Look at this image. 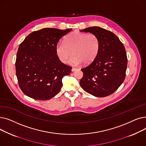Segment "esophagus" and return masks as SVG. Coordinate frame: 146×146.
Here are the masks:
<instances>
[{
  "label": "esophagus",
  "instance_id": "esophagus-1",
  "mask_svg": "<svg viewBox=\"0 0 146 146\" xmlns=\"http://www.w3.org/2000/svg\"><path fill=\"white\" fill-rule=\"evenodd\" d=\"M77 69H78L77 68L73 67V68H72V72H74V71H76V70H77Z\"/></svg>",
  "mask_w": 146,
  "mask_h": 146
}]
</instances>
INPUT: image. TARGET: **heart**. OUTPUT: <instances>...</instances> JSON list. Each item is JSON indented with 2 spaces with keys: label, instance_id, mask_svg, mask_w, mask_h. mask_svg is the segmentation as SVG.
Returning <instances> with one entry per match:
<instances>
[{
  "label": "heart",
  "instance_id": "heart-1",
  "mask_svg": "<svg viewBox=\"0 0 146 146\" xmlns=\"http://www.w3.org/2000/svg\"><path fill=\"white\" fill-rule=\"evenodd\" d=\"M100 40L95 34L74 32L67 35L64 42L56 45L57 56L61 62L66 63L69 58L73 56L70 63L78 65L82 63L89 64L96 57L100 50Z\"/></svg>",
  "mask_w": 146,
  "mask_h": 146
}]
</instances>
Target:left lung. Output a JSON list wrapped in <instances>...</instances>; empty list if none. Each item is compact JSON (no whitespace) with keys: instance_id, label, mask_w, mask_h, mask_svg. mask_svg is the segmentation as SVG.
I'll return each mask as SVG.
<instances>
[{"instance_id":"1","label":"left lung","mask_w":146,"mask_h":146,"mask_svg":"<svg viewBox=\"0 0 146 146\" xmlns=\"http://www.w3.org/2000/svg\"><path fill=\"white\" fill-rule=\"evenodd\" d=\"M81 31L98 35L101 45L96 58L81 69L83 76L80 85L95 96H109L118 89L125 78L128 60L124 46L117 35L105 29L92 27Z\"/></svg>"}]
</instances>
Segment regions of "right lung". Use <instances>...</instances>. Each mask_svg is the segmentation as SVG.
I'll return each mask as SVG.
<instances>
[{
    "instance_id": "obj_1",
    "label": "right lung",
    "mask_w": 146,
    "mask_h": 146,
    "mask_svg": "<svg viewBox=\"0 0 146 146\" xmlns=\"http://www.w3.org/2000/svg\"><path fill=\"white\" fill-rule=\"evenodd\" d=\"M72 30L43 28L31 33L20 44L15 68L19 86L25 95L45 101L60 91L63 77L70 74L72 67L59 60L56 47Z\"/></svg>"
}]
</instances>
